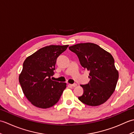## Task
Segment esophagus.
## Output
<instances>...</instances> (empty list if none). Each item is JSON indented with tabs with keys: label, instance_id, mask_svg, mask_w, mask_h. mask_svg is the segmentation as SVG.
I'll list each match as a JSON object with an SVG mask.
<instances>
[{
	"label": "esophagus",
	"instance_id": "34e87169",
	"mask_svg": "<svg viewBox=\"0 0 134 134\" xmlns=\"http://www.w3.org/2000/svg\"><path fill=\"white\" fill-rule=\"evenodd\" d=\"M70 85L72 87H76V86H77V84L76 83H74V84H70Z\"/></svg>",
	"mask_w": 134,
	"mask_h": 134
}]
</instances>
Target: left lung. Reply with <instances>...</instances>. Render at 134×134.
<instances>
[{"label": "left lung", "instance_id": "1", "mask_svg": "<svg viewBox=\"0 0 134 134\" xmlns=\"http://www.w3.org/2000/svg\"><path fill=\"white\" fill-rule=\"evenodd\" d=\"M78 56L82 67L89 71L90 79L81 85L83 93L78 99L89 106H98L106 102L114 92L119 78L112 55L98 45L80 43L69 47Z\"/></svg>", "mask_w": 134, "mask_h": 134}]
</instances>
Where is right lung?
<instances>
[{
  "instance_id": "right-lung-1",
  "label": "right lung",
  "mask_w": 134,
  "mask_h": 134,
  "mask_svg": "<svg viewBox=\"0 0 134 134\" xmlns=\"http://www.w3.org/2000/svg\"><path fill=\"white\" fill-rule=\"evenodd\" d=\"M69 45H51L38 49L25 59L19 82L25 97L32 105L42 109L55 105L66 83L52 81L57 58Z\"/></svg>"
}]
</instances>
